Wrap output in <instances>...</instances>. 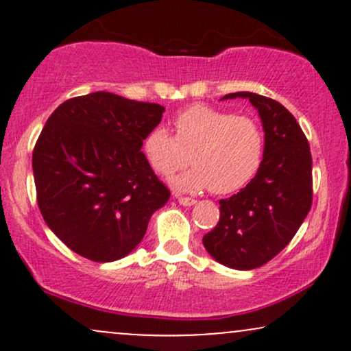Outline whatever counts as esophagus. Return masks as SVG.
<instances>
[{
	"label": "esophagus",
	"mask_w": 351,
	"mask_h": 351,
	"mask_svg": "<svg viewBox=\"0 0 351 351\" xmlns=\"http://www.w3.org/2000/svg\"><path fill=\"white\" fill-rule=\"evenodd\" d=\"M176 198H178L180 204H183V206H193V204L196 203L195 198H189V196H180L176 195Z\"/></svg>",
	"instance_id": "1"
}]
</instances>
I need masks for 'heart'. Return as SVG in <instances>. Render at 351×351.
Masks as SVG:
<instances>
[{
	"instance_id": "heart-1",
	"label": "heart",
	"mask_w": 351,
	"mask_h": 351,
	"mask_svg": "<svg viewBox=\"0 0 351 351\" xmlns=\"http://www.w3.org/2000/svg\"><path fill=\"white\" fill-rule=\"evenodd\" d=\"M175 136L165 128H153L143 140L147 162L162 176L195 167L171 180L180 191L211 188L229 195L247 186L263 167L264 128L256 119L209 106H191L173 120Z\"/></svg>"
}]
</instances>
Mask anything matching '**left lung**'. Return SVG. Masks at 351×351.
Listing matches in <instances>:
<instances>
[{
    "label": "left lung",
    "mask_w": 351,
    "mask_h": 351,
    "mask_svg": "<svg viewBox=\"0 0 351 351\" xmlns=\"http://www.w3.org/2000/svg\"><path fill=\"white\" fill-rule=\"evenodd\" d=\"M249 99L265 134L264 162L247 186L219 201V221L203 237L226 267L249 271L267 264L299 231L312 208V155L299 122L277 100L234 92L223 99Z\"/></svg>",
    "instance_id": "left-lung-1"
}]
</instances>
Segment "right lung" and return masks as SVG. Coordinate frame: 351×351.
Listing matches in <instances>:
<instances>
[{
    "instance_id": "right-lung-1",
    "label": "right lung",
    "mask_w": 351,
    "mask_h": 351,
    "mask_svg": "<svg viewBox=\"0 0 351 351\" xmlns=\"http://www.w3.org/2000/svg\"><path fill=\"white\" fill-rule=\"evenodd\" d=\"M163 112L158 104L92 92L47 119L33 150L36 198L71 251L94 263L122 259L170 199L142 153Z\"/></svg>"
}]
</instances>
